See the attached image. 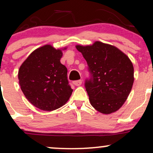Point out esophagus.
Returning a JSON list of instances; mask_svg holds the SVG:
<instances>
[{
	"label": "esophagus",
	"mask_w": 153,
	"mask_h": 153,
	"mask_svg": "<svg viewBox=\"0 0 153 153\" xmlns=\"http://www.w3.org/2000/svg\"><path fill=\"white\" fill-rule=\"evenodd\" d=\"M73 83L75 85H76V86H80V85L82 84V80H75V81L73 82Z\"/></svg>",
	"instance_id": "esophagus-1"
}]
</instances>
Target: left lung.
<instances>
[{
  "instance_id": "1",
  "label": "left lung",
  "mask_w": 153,
  "mask_h": 153,
  "mask_svg": "<svg viewBox=\"0 0 153 153\" xmlns=\"http://www.w3.org/2000/svg\"><path fill=\"white\" fill-rule=\"evenodd\" d=\"M86 60L91 78L85 87L91 104L105 114L119 109L130 94L134 82V68L124 52L101 42L92 45H77Z\"/></svg>"
}]
</instances>
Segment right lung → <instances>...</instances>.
Returning a JSON list of instances; mask_svg holds the SVG:
<instances>
[{
  "instance_id": "obj_1",
  "label": "right lung",
  "mask_w": 153,
  "mask_h": 153,
  "mask_svg": "<svg viewBox=\"0 0 153 153\" xmlns=\"http://www.w3.org/2000/svg\"><path fill=\"white\" fill-rule=\"evenodd\" d=\"M62 56V50L46 45L31 52L19 68L21 89L28 101L39 109L55 110L71 97L73 89L67 68L60 62Z\"/></svg>"
}]
</instances>
